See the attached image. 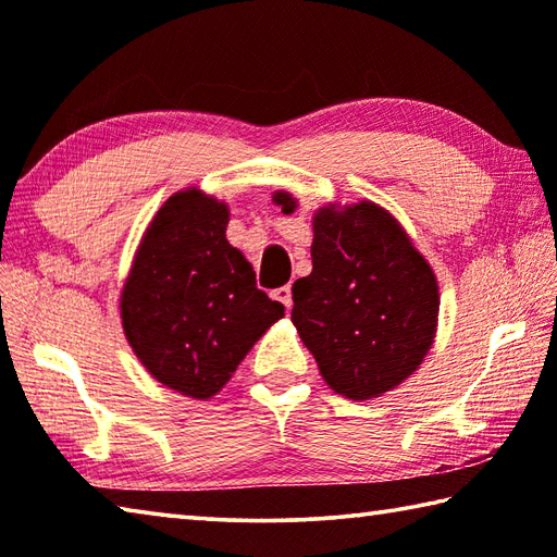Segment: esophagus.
Returning <instances> with one entry per match:
<instances>
[{
    "label": "esophagus",
    "instance_id": "1",
    "mask_svg": "<svg viewBox=\"0 0 557 557\" xmlns=\"http://www.w3.org/2000/svg\"><path fill=\"white\" fill-rule=\"evenodd\" d=\"M271 298L278 300V304H284L286 310H290V306H294V300H290V286L273 288V290H271Z\"/></svg>",
    "mask_w": 557,
    "mask_h": 557
}]
</instances>
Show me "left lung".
Wrapping results in <instances>:
<instances>
[{
    "label": "left lung",
    "instance_id": "8db88e82",
    "mask_svg": "<svg viewBox=\"0 0 557 557\" xmlns=\"http://www.w3.org/2000/svg\"><path fill=\"white\" fill-rule=\"evenodd\" d=\"M284 212L296 200L276 193ZM313 271L294 284L290 320L333 392L355 401L404 382L433 345L437 281L392 214L374 202L323 208Z\"/></svg>",
    "mask_w": 557,
    "mask_h": 557
}]
</instances>
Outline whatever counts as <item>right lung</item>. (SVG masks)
<instances>
[{
	"label": "right lung",
	"instance_id": "obj_1",
	"mask_svg": "<svg viewBox=\"0 0 557 557\" xmlns=\"http://www.w3.org/2000/svg\"><path fill=\"white\" fill-rule=\"evenodd\" d=\"M227 205L175 193L146 230L122 290V325L141 364L173 392L210 398L284 306L257 288L227 242Z\"/></svg>",
	"mask_w": 557,
	"mask_h": 557
}]
</instances>
